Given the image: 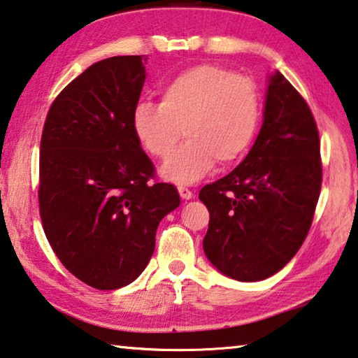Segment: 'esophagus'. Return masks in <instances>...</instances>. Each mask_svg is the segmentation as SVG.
Segmentation results:
<instances>
[{"label":"esophagus","mask_w":358,"mask_h":358,"mask_svg":"<svg viewBox=\"0 0 358 358\" xmlns=\"http://www.w3.org/2000/svg\"><path fill=\"white\" fill-rule=\"evenodd\" d=\"M178 192H179V195H180V198H182V200H192V198H193V192L187 189V187L179 185Z\"/></svg>","instance_id":"obj_1"}]
</instances>
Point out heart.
I'll list each match as a JSON object with an SVG mask.
<instances>
[{
    "instance_id": "1",
    "label": "heart",
    "mask_w": 358,
    "mask_h": 358,
    "mask_svg": "<svg viewBox=\"0 0 358 358\" xmlns=\"http://www.w3.org/2000/svg\"><path fill=\"white\" fill-rule=\"evenodd\" d=\"M255 82L217 64H196L169 79L160 103L141 101L131 128L138 143L155 158L171 154L180 134L189 139L162 166L165 179L193 184L215 160L230 165L249 150L260 124Z\"/></svg>"
}]
</instances>
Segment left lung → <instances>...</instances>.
<instances>
[{
    "instance_id": "left-lung-1",
    "label": "left lung",
    "mask_w": 358,
    "mask_h": 358,
    "mask_svg": "<svg viewBox=\"0 0 358 358\" xmlns=\"http://www.w3.org/2000/svg\"><path fill=\"white\" fill-rule=\"evenodd\" d=\"M322 185L319 131L311 109L276 71L268 78L263 124L248 157L204 185L208 260L225 276L255 282L282 269L313 224Z\"/></svg>"
}]
</instances>
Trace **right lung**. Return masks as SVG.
<instances>
[{
    "mask_svg": "<svg viewBox=\"0 0 358 358\" xmlns=\"http://www.w3.org/2000/svg\"><path fill=\"white\" fill-rule=\"evenodd\" d=\"M148 57L101 60L64 87L47 114L39 154V213L47 241L82 282L131 284L148 266L158 224L180 204L150 182L154 165L131 128Z\"/></svg>",
    "mask_w": 358,
    "mask_h": 358,
    "instance_id": "obj_1",
    "label": "right lung"
}]
</instances>
